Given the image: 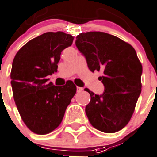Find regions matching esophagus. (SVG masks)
Here are the masks:
<instances>
[{"label":"esophagus","instance_id":"34e87169","mask_svg":"<svg viewBox=\"0 0 157 157\" xmlns=\"http://www.w3.org/2000/svg\"><path fill=\"white\" fill-rule=\"evenodd\" d=\"M83 89L82 87H79V86H77V92H81Z\"/></svg>","mask_w":157,"mask_h":157}]
</instances>
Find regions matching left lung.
<instances>
[{
	"label": "left lung",
	"mask_w": 157,
	"mask_h": 157,
	"mask_svg": "<svg viewBox=\"0 0 157 157\" xmlns=\"http://www.w3.org/2000/svg\"><path fill=\"white\" fill-rule=\"evenodd\" d=\"M75 44L89 70L103 72L99 78L105 86L103 94L85 89L91 96L85 109L90 123L105 133L121 130L131 118L141 93L143 67L135 48L118 37L100 31L79 34Z\"/></svg>",
	"instance_id": "obj_1"
}]
</instances>
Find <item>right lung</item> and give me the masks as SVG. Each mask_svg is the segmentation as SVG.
<instances>
[{
  "label": "right lung",
  "instance_id": "1",
  "mask_svg": "<svg viewBox=\"0 0 157 157\" xmlns=\"http://www.w3.org/2000/svg\"><path fill=\"white\" fill-rule=\"evenodd\" d=\"M74 40L62 31L46 32L27 42L15 55L10 73L13 99L22 121L32 132L46 135L61 124L76 86L48 82L57 71L61 53Z\"/></svg>",
  "mask_w": 157,
  "mask_h": 157
}]
</instances>
